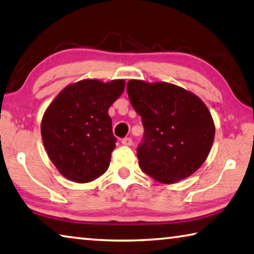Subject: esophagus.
<instances>
[{"instance_id": "esophagus-1", "label": "esophagus", "mask_w": 254, "mask_h": 254, "mask_svg": "<svg viewBox=\"0 0 254 254\" xmlns=\"http://www.w3.org/2000/svg\"><path fill=\"white\" fill-rule=\"evenodd\" d=\"M122 144L126 145V146H131L132 145V139L130 137H125V138L122 139Z\"/></svg>"}]
</instances>
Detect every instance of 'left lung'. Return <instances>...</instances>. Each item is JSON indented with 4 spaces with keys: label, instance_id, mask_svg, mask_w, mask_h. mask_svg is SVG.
Returning <instances> with one entry per match:
<instances>
[{
    "label": "left lung",
    "instance_id": "left-lung-1",
    "mask_svg": "<svg viewBox=\"0 0 254 254\" xmlns=\"http://www.w3.org/2000/svg\"><path fill=\"white\" fill-rule=\"evenodd\" d=\"M130 103L142 118L137 147L142 171L162 184L188 178L208 156L215 137L211 115L200 99L171 83H127Z\"/></svg>",
    "mask_w": 254,
    "mask_h": 254
}]
</instances>
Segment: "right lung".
Returning <instances> with one entry per match:
<instances>
[{"label": "right lung", "instance_id": "add662e5", "mask_svg": "<svg viewBox=\"0 0 254 254\" xmlns=\"http://www.w3.org/2000/svg\"><path fill=\"white\" fill-rule=\"evenodd\" d=\"M124 89V80H83L66 86L46 110L44 146L66 179L85 184L109 168L117 138L108 110Z\"/></svg>", "mask_w": 254, "mask_h": 254}]
</instances>
